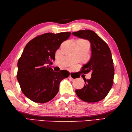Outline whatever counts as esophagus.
I'll list each match as a JSON object with an SVG mask.
<instances>
[{
	"instance_id": "esophagus-1",
	"label": "esophagus",
	"mask_w": 132,
	"mask_h": 132,
	"mask_svg": "<svg viewBox=\"0 0 132 132\" xmlns=\"http://www.w3.org/2000/svg\"><path fill=\"white\" fill-rule=\"evenodd\" d=\"M69 78L70 79H72V80H73L74 79H75V77H74V76L72 75V74H70L69 77Z\"/></svg>"
}]
</instances>
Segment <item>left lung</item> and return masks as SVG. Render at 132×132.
<instances>
[{"mask_svg": "<svg viewBox=\"0 0 132 132\" xmlns=\"http://www.w3.org/2000/svg\"><path fill=\"white\" fill-rule=\"evenodd\" d=\"M79 38L88 40L91 44L92 56L83 65L80 72H92V77L84 80L85 85L75 92L80 99L87 103H95L104 99L113 84L114 68L109 46L97 34L89 29L72 33Z\"/></svg>", "mask_w": 132, "mask_h": 132, "instance_id": "1", "label": "left lung"}]
</instances>
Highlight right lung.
Returning a JSON list of instances; mask_svg holds the SVG:
<instances>
[{
	"label": "right lung",
	"instance_id": "obj_1",
	"mask_svg": "<svg viewBox=\"0 0 132 132\" xmlns=\"http://www.w3.org/2000/svg\"><path fill=\"white\" fill-rule=\"evenodd\" d=\"M71 32L47 33L27 44L18 62V81L22 92L28 99L38 103L52 100L59 90L60 83L67 78L66 70L57 72L49 66L55 60V52Z\"/></svg>",
	"mask_w": 132,
	"mask_h": 132
}]
</instances>
